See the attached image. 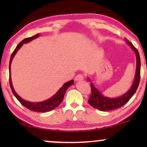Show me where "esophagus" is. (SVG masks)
<instances>
[{"instance_id":"34e87169","label":"esophagus","mask_w":147,"mask_h":147,"mask_svg":"<svg viewBox=\"0 0 147 147\" xmlns=\"http://www.w3.org/2000/svg\"><path fill=\"white\" fill-rule=\"evenodd\" d=\"M84 80V76L82 75V74H78L76 76L75 80L76 81H81V80Z\"/></svg>"}]
</instances>
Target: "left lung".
<instances>
[{
    "label": "left lung",
    "instance_id": "obj_1",
    "mask_svg": "<svg viewBox=\"0 0 147 147\" xmlns=\"http://www.w3.org/2000/svg\"><path fill=\"white\" fill-rule=\"evenodd\" d=\"M126 43L133 49L136 57V69L135 77H134V82L132 84L131 88H130V90L126 93L123 94L120 97L111 98L104 96L97 88L94 87V84L91 82L90 83V84H91L90 87H91L92 93L90 94L89 100H88V103L93 108L101 110V111H109V110H115L117 109V108H121L122 106H123L124 104L129 101V100L132 97V96L134 95L136 90H137L140 78V59L139 53H138V50L136 49V47L130 41L126 40ZM88 80L90 81L89 79H88Z\"/></svg>",
    "mask_w": 147,
    "mask_h": 147
}]
</instances>
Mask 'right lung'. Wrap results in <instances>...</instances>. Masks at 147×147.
I'll list each match as a JSON object with an SVG mask.
<instances>
[{
  "mask_svg": "<svg viewBox=\"0 0 147 147\" xmlns=\"http://www.w3.org/2000/svg\"><path fill=\"white\" fill-rule=\"evenodd\" d=\"M39 37V34H37V35L33 36V37L26 38V39H23L21 42H20L19 45H18L17 47H16L15 49L14 50L13 53L11 54V59H10V62H9V83H10V86H11V90L13 92L14 96H15L16 98L19 100L22 105L25 106V108H28V109L30 110H32V111L34 112H49L52 110L54 108H57L58 106L61 104L62 100H63L64 95H65L66 90H67V88H69V86H71L72 84H74V80H70V81L66 82L62 86V87L60 88V89L58 90L55 95L52 96L47 100H45V101L41 102H31L29 101H27V100H23V98H21L20 96L18 95V94L16 93V92L14 90L13 87V84H12L11 82V62L13 61V59L14 56L15 55V54L17 53L20 48H21L24 43H29L32 40L36 39V38Z\"/></svg>",
  "mask_w": 147,
  "mask_h": 147,
  "instance_id": "add662e5",
  "label": "right lung"
}]
</instances>
